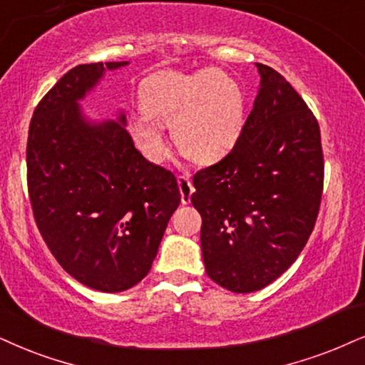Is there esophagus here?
<instances>
[{"label":"esophagus","mask_w":365,"mask_h":365,"mask_svg":"<svg viewBox=\"0 0 365 365\" xmlns=\"http://www.w3.org/2000/svg\"><path fill=\"white\" fill-rule=\"evenodd\" d=\"M178 190H180V197H182V204H190L193 185H192V180L188 178L187 175H180L178 177Z\"/></svg>","instance_id":"1"}]
</instances>
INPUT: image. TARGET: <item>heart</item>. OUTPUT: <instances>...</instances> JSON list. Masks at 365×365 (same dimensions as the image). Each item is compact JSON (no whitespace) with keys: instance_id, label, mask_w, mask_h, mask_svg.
Returning a JSON list of instances; mask_svg holds the SVG:
<instances>
[{"instance_id":"obj_1","label":"heart","mask_w":365,"mask_h":365,"mask_svg":"<svg viewBox=\"0 0 365 365\" xmlns=\"http://www.w3.org/2000/svg\"><path fill=\"white\" fill-rule=\"evenodd\" d=\"M141 108L131 116L129 131L153 160L165 153L167 126L187 158L215 163L234 150L247 119V98L241 82L217 68L153 73L143 82Z\"/></svg>"}]
</instances>
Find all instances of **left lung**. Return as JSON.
<instances>
[{
	"label": "left lung",
	"mask_w": 365,
	"mask_h": 365,
	"mask_svg": "<svg viewBox=\"0 0 365 365\" xmlns=\"http://www.w3.org/2000/svg\"><path fill=\"white\" fill-rule=\"evenodd\" d=\"M256 67L259 89L241 140L193 177L205 271L232 293L257 292L293 264L324 188L315 116L281 73Z\"/></svg>",
	"instance_id": "1"
}]
</instances>
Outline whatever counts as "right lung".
I'll return each instance as SVG.
<instances>
[{"instance_id":"add662e5","label":"right lung","mask_w":365,"mask_h":365,"mask_svg":"<svg viewBox=\"0 0 365 365\" xmlns=\"http://www.w3.org/2000/svg\"><path fill=\"white\" fill-rule=\"evenodd\" d=\"M129 62L73 67L36 106L26 168L38 230L58 264L103 293L148 274L180 204L175 175L135 148L126 114L92 119L81 103L106 72Z\"/></svg>"}]
</instances>
